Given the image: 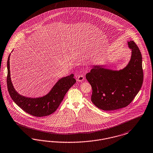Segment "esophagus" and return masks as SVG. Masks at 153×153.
I'll return each mask as SVG.
<instances>
[{"instance_id": "obj_1", "label": "esophagus", "mask_w": 153, "mask_h": 153, "mask_svg": "<svg viewBox=\"0 0 153 153\" xmlns=\"http://www.w3.org/2000/svg\"><path fill=\"white\" fill-rule=\"evenodd\" d=\"M84 79H85V77L83 75H79L77 78V81L79 82H82L84 80Z\"/></svg>"}]
</instances>
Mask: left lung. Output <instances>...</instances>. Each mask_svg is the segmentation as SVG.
<instances>
[{"label":"left lung","instance_id":"obj_1","mask_svg":"<svg viewBox=\"0 0 153 153\" xmlns=\"http://www.w3.org/2000/svg\"><path fill=\"white\" fill-rule=\"evenodd\" d=\"M131 51L130 61L120 70L93 65L86 79L92 86L91 101L98 108L109 111L126 107L140 91L143 79L142 58L133 41L128 42Z\"/></svg>","mask_w":153,"mask_h":153}]
</instances>
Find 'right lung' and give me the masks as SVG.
Listing matches in <instances>:
<instances>
[{
    "instance_id": "1",
    "label": "right lung",
    "mask_w": 153,
    "mask_h": 153,
    "mask_svg": "<svg viewBox=\"0 0 153 153\" xmlns=\"http://www.w3.org/2000/svg\"><path fill=\"white\" fill-rule=\"evenodd\" d=\"M10 55L7 60L8 74L7 77L9 94L15 104L32 116L41 117L49 116L55 112L61 104L67 92L76 82L74 78V74H71L59 79L45 96L36 98L22 96L15 90L12 84L10 70Z\"/></svg>"
}]
</instances>
